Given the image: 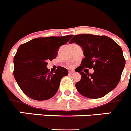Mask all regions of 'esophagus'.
<instances>
[{"label": "esophagus", "instance_id": "1", "mask_svg": "<svg viewBox=\"0 0 131 131\" xmlns=\"http://www.w3.org/2000/svg\"><path fill=\"white\" fill-rule=\"evenodd\" d=\"M73 72H74V71H73V70H69V74H72Z\"/></svg>", "mask_w": 131, "mask_h": 131}]
</instances>
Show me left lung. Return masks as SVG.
I'll return each instance as SVG.
<instances>
[{"instance_id":"obj_1","label":"left lung","mask_w":131,"mask_h":131,"mask_svg":"<svg viewBox=\"0 0 131 131\" xmlns=\"http://www.w3.org/2000/svg\"><path fill=\"white\" fill-rule=\"evenodd\" d=\"M81 47L84 58L77 72L81 79L75 84L78 92L89 98H100L113 91L118 84L125 66L122 49L107 36L91 34L74 36L69 44ZM84 67L93 68V74L81 72Z\"/></svg>"}]
</instances>
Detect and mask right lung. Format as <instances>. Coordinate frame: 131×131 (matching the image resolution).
Here are the masks:
<instances>
[{
	"instance_id": "add662e5",
	"label": "right lung",
	"mask_w": 131,
	"mask_h": 131,
	"mask_svg": "<svg viewBox=\"0 0 131 131\" xmlns=\"http://www.w3.org/2000/svg\"><path fill=\"white\" fill-rule=\"evenodd\" d=\"M73 35L36 38L21 45L14 58V76L21 91L33 100H48L55 95L60 81L68 75L63 67L49 73L47 61L56 58L58 49Z\"/></svg>"
}]
</instances>
